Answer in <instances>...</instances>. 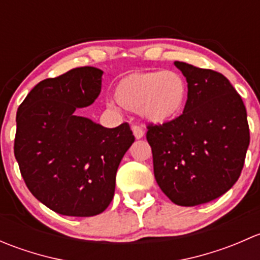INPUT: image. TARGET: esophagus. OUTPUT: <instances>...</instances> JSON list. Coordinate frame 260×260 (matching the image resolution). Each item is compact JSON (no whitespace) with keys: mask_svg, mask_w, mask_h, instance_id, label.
<instances>
[{"mask_svg":"<svg viewBox=\"0 0 260 260\" xmlns=\"http://www.w3.org/2000/svg\"><path fill=\"white\" fill-rule=\"evenodd\" d=\"M132 131H133V135H135V137L137 138V140H141V138L143 137V135H145L142 127H140V125H133Z\"/></svg>","mask_w":260,"mask_h":260,"instance_id":"34e87169","label":"esophagus"}]
</instances>
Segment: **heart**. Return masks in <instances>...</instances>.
<instances>
[{"label": "heart", "mask_w": 260, "mask_h": 260, "mask_svg": "<svg viewBox=\"0 0 260 260\" xmlns=\"http://www.w3.org/2000/svg\"><path fill=\"white\" fill-rule=\"evenodd\" d=\"M115 103L138 112L151 123L170 122L182 113L187 102V83L175 70L133 72L118 80Z\"/></svg>", "instance_id": "heart-1"}]
</instances>
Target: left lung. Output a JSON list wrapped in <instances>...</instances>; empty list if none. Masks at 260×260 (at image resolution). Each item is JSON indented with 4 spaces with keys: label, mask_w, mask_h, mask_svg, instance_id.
Here are the masks:
<instances>
[{
    "label": "left lung",
    "mask_w": 260,
    "mask_h": 260,
    "mask_svg": "<svg viewBox=\"0 0 260 260\" xmlns=\"http://www.w3.org/2000/svg\"><path fill=\"white\" fill-rule=\"evenodd\" d=\"M187 81L180 117L147 125L154 179L180 206H196L233 187L250 142L242 96L220 73L175 61Z\"/></svg>",
    "instance_id": "left-lung-1"
}]
</instances>
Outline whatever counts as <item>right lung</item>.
I'll return each mask as SVG.
<instances>
[{"instance_id": "add662e5", "label": "right lung", "mask_w": 260, "mask_h": 260, "mask_svg": "<svg viewBox=\"0 0 260 260\" xmlns=\"http://www.w3.org/2000/svg\"><path fill=\"white\" fill-rule=\"evenodd\" d=\"M102 74L81 67L40 81L17 109L14 151L21 176L57 214L84 217L106 210L118 166L135 142L128 123L106 128L75 112L98 98Z\"/></svg>"}]
</instances>
